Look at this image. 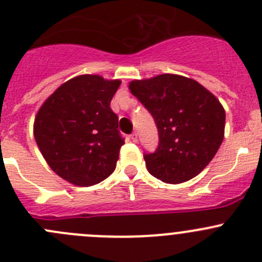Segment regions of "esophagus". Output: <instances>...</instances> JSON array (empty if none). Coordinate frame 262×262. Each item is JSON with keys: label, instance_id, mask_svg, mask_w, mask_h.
<instances>
[{"label": "esophagus", "instance_id": "obj_1", "mask_svg": "<svg viewBox=\"0 0 262 262\" xmlns=\"http://www.w3.org/2000/svg\"><path fill=\"white\" fill-rule=\"evenodd\" d=\"M130 139L133 142H137L138 141V133H137V132H133V133L130 134Z\"/></svg>", "mask_w": 262, "mask_h": 262}]
</instances>
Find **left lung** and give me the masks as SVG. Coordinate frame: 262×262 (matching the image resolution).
I'll return each instance as SVG.
<instances>
[{
    "mask_svg": "<svg viewBox=\"0 0 262 262\" xmlns=\"http://www.w3.org/2000/svg\"><path fill=\"white\" fill-rule=\"evenodd\" d=\"M129 90L159 129V147L144 155L149 174L169 184L199 175L224 139L225 110L220 101L194 79L177 74L132 80Z\"/></svg>",
    "mask_w": 262,
    "mask_h": 262,
    "instance_id": "obj_1",
    "label": "left lung"
}]
</instances>
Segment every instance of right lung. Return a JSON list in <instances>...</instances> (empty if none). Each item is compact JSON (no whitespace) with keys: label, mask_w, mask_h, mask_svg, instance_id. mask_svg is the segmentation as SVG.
<instances>
[{"label":"right lung","mask_w":262,"mask_h":262,"mask_svg":"<svg viewBox=\"0 0 262 262\" xmlns=\"http://www.w3.org/2000/svg\"><path fill=\"white\" fill-rule=\"evenodd\" d=\"M121 82L78 75L43 102L34 119L35 142L48 166L78 187L111 175L124 144L110 102Z\"/></svg>","instance_id":"add662e5"}]
</instances>
